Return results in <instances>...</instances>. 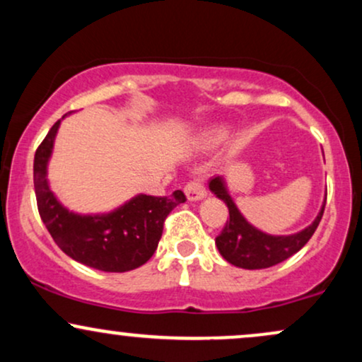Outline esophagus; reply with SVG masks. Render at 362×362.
<instances>
[{
	"mask_svg": "<svg viewBox=\"0 0 362 362\" xmlns=\"http://www.w3.org/2000/svg\"><path fill=\"white\" fill-rule=\"evenodd\" d=\"M184 190L189 201H201V199L206 197V187L202 178H194V180L187 182Z\"/></svg>",
	"mask_w": 362,
	"mask_h": 362,
	"instance_id": "obj_1",
	"label": "esophagus"
}]
</instances>
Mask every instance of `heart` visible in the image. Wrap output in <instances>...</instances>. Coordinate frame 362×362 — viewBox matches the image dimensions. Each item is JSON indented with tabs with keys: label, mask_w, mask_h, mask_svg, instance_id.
I'll use <instances>...</instances> for the list:
<instances>
[{
	"label": "heart",
	"mask_w": 362,
	"mask_h": 362,
	"mask_svg": "<svg viewBox=\"0 0 362 362\" xmlns=\"http://www.w3.org/2000/svg\"><path fill=\"white\" fill-rule=\"evenodd\" d=\"M224 136H226V131H224V129H209V131H206L204 134H202V141L207 144H216L219 143V141H223Z\"/></svg>",
	"instance_id": "obj_1"
}]
</instances>
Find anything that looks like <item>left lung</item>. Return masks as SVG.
I'll return each mask as SVG.
<instances>
[{
  "label": "left lung",
  "mask_w": 362,
  "mask_h": 362,
  "mask_svg": "<svg viewBox=\"0 0 362 362\" xmlns=\"http://www.w3.org/2000/svg\"><path fill=\"white\" fill-rule=\"evenodd\" d=\"M209 189L211 192L216 194V197L221 199L230 211V221H226V226L223 228L221 233L216 236V247H218L224 260L230 262L231 265H236V267L248 269V271L272 267V265L281 264L291 255L300 252L313 236L315 230L322 221L323 211H325V204H323L315 221L308 228L301 230L300 233L274 236L257 230L243 218L238 207L235 206L231 195L228 194L223 177L218 175L211 178Z\"/></svg>",
  "instance_id": "left-lung-1"
}]
</instances>
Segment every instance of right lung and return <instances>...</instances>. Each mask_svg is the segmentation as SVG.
I'll return each mask as SVG.
<instances>
[{"mask_svg":"<svg viewBox=\"0 0 362 362\" xmlns=\"http://www.w3.org/2000/svg\"><path fill=\"white\" fill-rule=\"evenodd\" d=\"M61 120L51 127L34 158V187L39 214L57 247L73 260L103 272L138 269L155 253L167 216L185 194L170 197L139 194L109 214H74L49 189L47 163Z\"/></svg>","mask_w":362,"mask_h":362,"instance_id":"1","label":"right lung"}]
</instances>
